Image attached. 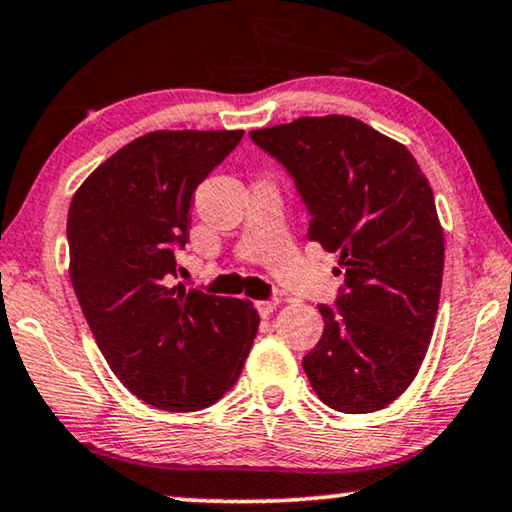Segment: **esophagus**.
Wrapping results in <instances>:
<instances>
[{
	"label": "esophagus",
	"instance_id": "obj_1",
	"mask_svg": "<svg viewBox=\"0 0 512 512\" xmlns=\"http://www.w3.org/2000/svg\"><path fill=\"white\" fill-rule=\"evenodd\" d=\"M255 306H257V311H260V316L267 318V316H271V313L276 311L278 302H276V299H267V302H264V299H262V302H255Z\"/></svg>",
	"mask_w": 512,
	"mask_h": 512
}]
</instances>
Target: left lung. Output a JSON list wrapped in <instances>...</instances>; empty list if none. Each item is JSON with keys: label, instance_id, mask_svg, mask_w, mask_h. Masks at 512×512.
<instances>
[{"label": "left lung", "instance_id": "left-lung-1", "mask_svg": "<svg viewBox=\"0 0 512 512\" xmlns=\"http://www.w3.org/2000/svg\"><path fill=\"white\" fill-rule=\"evenodd\" d=\"M250 138L297 180L306 236L337 252L346 288L320 304L325 330L302 365L327 407L384 410L417 377L440 304L445 234L433 189L403 142L327 114L257 128Z\"/></svg>", "mask_w": 512, "mask_h": 512}]
</instances>
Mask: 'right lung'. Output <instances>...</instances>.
<instances>
[{"label":"right lung","instance_id":"right-lung-1","mask_svg":"<svg viewBox=\"0 0 512 512\" xmlns=\"http://www.w3.org/2000/svg\"><path fill=\"white\" fill-rule=\"evenodd\" d=\"M243 131H152L100 163L67 215L70 281L107 365L142 403H217L248 358L260 316L248 299L170 288L196 187Z\"/></svg>","mask_w":512,"mask_h":512}]
</instances>
